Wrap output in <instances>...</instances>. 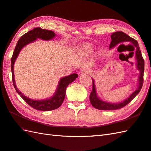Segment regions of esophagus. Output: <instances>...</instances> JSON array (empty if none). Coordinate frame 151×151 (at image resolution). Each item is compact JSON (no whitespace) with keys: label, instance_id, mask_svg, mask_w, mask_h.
<instances>
[{"label":"esophagus","instance_id":"esophagus-1","mask_svg":"<svg viewBox=\"0 0 151 151\" xmlns=\"http://www.w3.org/2000/svg\"><path fill=\"white\" fill-rule=\"evenodd\" d=\"M91 71L90 69H83L81 70V74H89Z\"/></svg>","mask_w":151,"mask_h":151}]
</instances>
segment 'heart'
Segmentation results:
<instances>
[{
	"mask_svg": "<svg viewBox=\"0 0 151 151\" xmlns=\"http://www.w3.org/2000/svg\"><path fill=\"white\" fill-rule=\"evenodd\" d=\"M91 50V46L90 45H85L83 48H82V50L84 52H88Z\"/></svg>",
	"mask_w": 151,
	"mask_h": 151,
	"instance_id": "1",
	"label": "heart"
}]
</instances>
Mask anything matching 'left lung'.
Listing matches in <instances>:
<instances>
[{
  "label": "left lung",
  "instance_id": "8db88e82",
  "mask_svg": "<svg viewBox=\"0 0 151 151\" xmlns=\"http://www.w3.org/2000/svg\"><path fill=\"white\" fill-rule=\"evenodd\" d=\"M111 42L109 45V48H113L114 46H117L120 43L124 42H129L132 43L134 49L135 50V58L137 60V68L139 70L140 74L139 76V83L138 88L137 90L134 91L129 97H128L124 101H123L119 103H111L109 102H106L100 99L97 96L96 90L95 86V82L93 79H92V90L90 96V100L91 104L92 105L93 107L96 109H100V110H116V109H121L124 107L126 105L130 102L139 93V91L143 86V73H144V67L145 63L144 60L142 57L141 50L139 49L138 42L136 40L134 39L132 37H129L124 32L122 31L115 32L111 35Z\"/></svg>",
  "mask_w": 151,
  "mask_h": 151
}]
</instances>
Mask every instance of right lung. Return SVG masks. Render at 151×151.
Here are the masks:
<instances>
[{
    "instance_id": "add662e5",
    "label": "right lung",
    "mask_w": 151,
    "mask_h": 151,
    "mask_svg": "<svg viewBox=\"0 0 151 151\" xmlns=\"http://www.w3.org/2000/svg\"><path fill=\"white\" fill-rule=\"evenodd\" d=\"M55 36V34L54 31L47 30V29H42L40 27L35 28L32 30L29 31L27 33L24 34L21 37L16 46V48L13 53L12 57L11 60V69L12 73V82L15 90L17 92V93L22 97L23 99L27 103L28 105L31 106V107L34 108L37 110L43 111H52L54 109H58L61 105L65 96V91L67 86L70 83H71L75 80L78 77V75L76 73L72 74L69 76H65L60 79L59 82L57 90H56L54 95L49 99H43V100H33L30 98H28L25 96L21 91L18 90L16 88V83H15L14 79V65L15 61L18 55L21 50L23 47L26 46L29 43H31L36 40L37 38H40L44 40H52L53 38Z\"/></svg>"
}]
</instances>
